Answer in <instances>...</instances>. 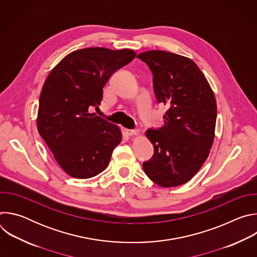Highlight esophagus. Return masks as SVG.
I'll return each instance as SVG.
<instances>
[{
	"label": "esophagus",
	"mask_w": 257,
	"mask_h": 257,
	"mask_svg": "<svg viewBox=\"0 0 257 257\" xmlns=\"http://www.w3.org/2000/svg\"><path fill=\"white\" fill-rule=\"evenodd\" d=\"M125 133H126L128 136H138V135L140 134L139 130H137V129H134V130L125 129Z\"/></svg>",
	"instance_id": "obj_1"
}]
</instances>
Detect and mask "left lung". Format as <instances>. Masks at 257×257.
Returning <instances> with one entry per match:
<instances>
[{
  "instance_id": "8db88e82",
  "label": "left lung",
  "mask_w": 257,
  "mask_h": 257,
  "mask_svg": "<svg viewBox=\"0 0 257 257\" xmlns=\"http://www.w3.org/2000/svg\"><path fill=\"white\" fill-rule=\"evenodd\" d=\"M154 75L159 102L168 105L165 125L145 132L154 145L153 158L143 163L148 177L162 187L185 184L199 171L213 143L216 101L198 66L189 58L165 51L137 56Z\"/></svg>"
}]
</instances>
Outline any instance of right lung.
I'll return each mask as SVG.
<instances>
[{
  "label": "right lung",
  "instance_id": "obj_1",
  "mask_svg": "<svg viewBox=\"0 0 257 257\" xmlns=\"http://www.w3.org/2000/svg\"><path fill=\"white\" fill-rule=\"evenodd\" d=\"M136 53L86 48L70 53L50 72L40 96L38 130L60 167L71 177L88 179L108 165L122 140L120 128L90 114L115 71Z\"/></svg>",
  "mask_w": 257,
  "mask_h": 257
}]
</instances>
